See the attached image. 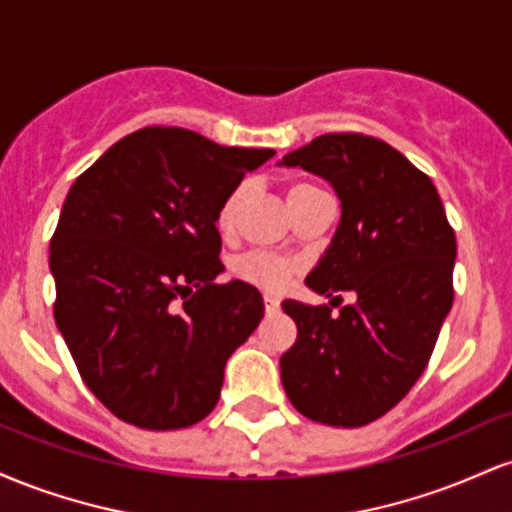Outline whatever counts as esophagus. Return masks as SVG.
Listing matches in <instances>:
<instances>
[{"instance_id":"1","label":"esophagus","mask_w":512,"mask_h":512,"mask_svg":"<svg viewBox=\"0 0 512 512\" xmlns=\"http://www.w3.org/2000/svg\"><path fill=\"white\" fill-rule=\"evenodd\" d=\"M264 310H267V315L276 313V310H279V298L264 296Z\"/></svg>"}]
</instances>
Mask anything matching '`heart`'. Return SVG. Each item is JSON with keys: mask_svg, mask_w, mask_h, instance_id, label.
<instances>
[{"mask_svg": "<svg viewBox=\"0 0 512 512\" xmlns=\"http://www.w3.org/2000/svg\"><path fill=\"white\" fill-rule=\"evenodd\" d=\"M315 192H320L315 185L296 182V185L289 187V195H286L289 207L293 209L298 202L315 195ZM245 197H248V185H245V182H240V185L233 187V190L223 197L219 211H216V228H219L221 233H231L233 228H236ZM231 274L233 279L245 281V284L255 286V289L276 293L284 291L286 286H289L293 274H296V264L291 260H284V257L264 255V252H248V255H240L231 262Z\"/></svg>", "mask_w": 512, "mask_h": 512, "instance_id": "b5f03b06", "label": "heart"}]
</instances>
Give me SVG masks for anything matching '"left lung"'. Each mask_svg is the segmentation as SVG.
Here are the masks:
<instances>
[{"label": "left lung", "mask_w": 512, "mask_h": 512, "mask_svg": "<svg viewBox=\"0 0 512 512\" xmlns=\"http://www.w3.org/2000/svg\"><path fill=\"white\" fill-rule=\"evenodd\" d=\"M284 163L332 182L342 199L332 245L305 286L354 291L356 301L339 315L330 305L281 303L298 327L281 383L310 421L366 426L397 407L428 366L455 296V231L431 178L383 139L322 134Z\"/></svg>", "instance_id": "1"}]
</instances>
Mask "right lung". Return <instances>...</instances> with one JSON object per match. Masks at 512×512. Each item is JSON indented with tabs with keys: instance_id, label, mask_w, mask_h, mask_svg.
Instances as JSON below:
<instances>
[{
	"instance_id": "1",
	"label": "right lung",
	"mask_w": 512,
	"mask_h": 512,
	"mask_svg": "<svg viewBox=\"0 0 512 512\" xmlns=\"http://www.w3.org/2000/svg\"><path fill=\"white\" fill-rule=\"evenodd\" d=\"M272 156L156 125L76 178L50 240L55 320L81 380L117 419L175 431L219 402L228 356L264 303L245 281L214 284L216 211Z\"/></svg>"
}]
</instances>
